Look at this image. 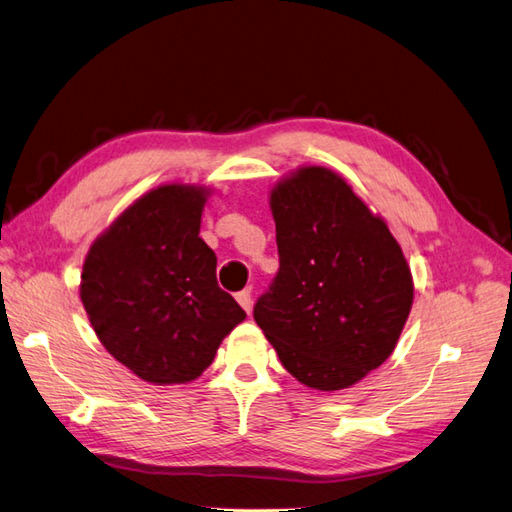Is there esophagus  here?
<instances>
[{"label":"esophagus","mask_w":512,"mask_h":512,"mask_svg":"<svg viewBox=\"0 0 512 512\" xmlns=\"http://www.w3.org/2000/svg\"><path fill=\"white\" fill-rule=\"evenodd\" d=\"M237 301H239V306L250 314L252 312V306H254V297H252V290L247 288V290H241V293H237Z\"/></svg>","instance_id":"1"}]
</instances>
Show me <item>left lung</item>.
<instances>
[{"mask_svg": "<svg viewBox=\"0 0 512 512\" xmlns=\"http://www.w3.org/2000/svg\"><path fill=\"white\" fill-rule=\"evenodd\" d=\"M280 271L254 308L282 366L312 390L362 381L396 349L413 278L385 219L323 165L269 191Z\"/></svg>", "mask_w": 512, "mask_h": 512, "instance_id": "8db88e82", "label": "left lung"}]
</instances>
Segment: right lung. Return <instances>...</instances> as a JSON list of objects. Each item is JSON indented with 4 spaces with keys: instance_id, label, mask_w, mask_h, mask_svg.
<instances>
[{
    "instance_id": "obj_1",
    "label": "right lung",
    "mask_w": 512,
    "mask_h": 512,
    "mask_svg": "<svg viewBox=\"0 0 512 512\" xmlns=\"http://www.w3.org/2000/svg\"><path fill=\"white\" fill-rule=\"evenodd\" d=\"M211 189L165 183L127 206L94 239L79 297L96 338L153 385L198 379L245 312L217 286L200 239Z\"/></svg>"
}]
</instances>
